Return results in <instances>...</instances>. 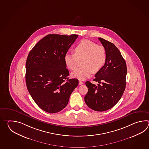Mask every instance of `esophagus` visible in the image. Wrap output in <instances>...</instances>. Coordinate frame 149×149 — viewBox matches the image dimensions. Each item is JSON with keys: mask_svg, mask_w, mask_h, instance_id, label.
Segmentation results:
<instances>
[{"mask_svg": "<svg viewBox=\"0 0 149 149\" xmlns=\"http://www.w3.org/2000/svg\"><path fill=\"white\" fill-rule=\"evenodd\" d=\"M84 83H83V82H82L81 81H80V80H79V85H82Z\"/></svg>", "mask_w": 149, "mask_h": 149, "instance_id": "34e87169", "label": "esophagus"}]
</instances>
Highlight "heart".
Listing matches in <instances>:
<instances>
[{
	"label": "heart",
	"mask_w": 149,
	"mask_h": 149,
	"mask_svg": "<svg viewBox=\"0 0 149 149\" xmlns=\"http://www.w3.org/2000/svg\"><path fill=\"white\" fill-rule=\"evenodd\" d=\"M74 53L70 52L65 54L64 61L68 69L74 70L78 66L79 61L83 60V67L71 73L72 77L79 80H85L93 72H98L104 66L107 59L105 48L89 40L80 41L74 48Z\"/></svg>",
	"instance_id": "1"
}]
</instances>
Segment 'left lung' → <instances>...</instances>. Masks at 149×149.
<instances>
[{
	"instance_id": "1",
	"label": "left lung",
	"mask_w": 149,
	"mask_h": 149,
	"mask_svg": "<svg viewBox=\"0 0 149 149\" xmlns=\"http://www.w3.org/2000/svg\"><path fill=\"white\" fill-rule=\"evenodd\" d=\"M105 48L107 59L104 66L95 74L94 81L98 86L86 82L88 92L85 102L89 108L104 111L114 107L120 100L126 87V63L117 47L111 42L98 38Z\"/></svg>"
}]
</instances>
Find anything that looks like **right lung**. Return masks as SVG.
I'll list each match as a JSON object with an SVG mask.
<instances>
[{
  "label": "right lung",
  "mask_w": 149,
  "mask_h": 149,
  "mask_svg": "<svg viewBox=\"0 0 149 149\" xmlns=\"http://www.w3.org/2000/svg\"><path fill=\"white\" fill-rule=\"evenodd\" d=\"M78 37L47 35L29 53L25 65L26 87L35 103L48 113L63 110L78 85V79L68 77L69 72L64 61Z\"/></svg>",
  "instance_id": "add662e5"
}]
</instances>
